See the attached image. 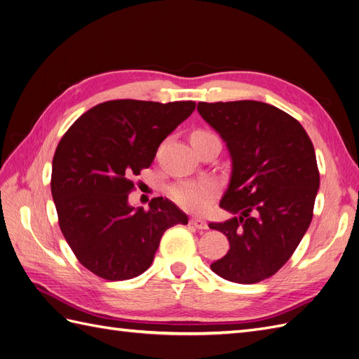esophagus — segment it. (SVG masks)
<instances>
[{"instance_id": "34e87169", "label": "esophagus", "mask_w": 359, "mask_h": 359, "mask_svg": "<svg viewBox=\"0 0 359 359\" xmlns=\"http://www.w3.org/2000/svg\"><path fill=\"white\" fill-rule=\"evenodd\" d=\"M190 224L196 227V229H201V231L208 229V223H206L203 219H198V217H194V219H191Z\"/></svg>"}]
</instances>
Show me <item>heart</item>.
<instances>
[{"instance_id": "obj_1", "label": "heart", "mask_w": 359, "mask_h": 359, "mask_svg": "<svg viewBox=\"0 0 359 359\" xmlns=\"http://www.w3.org/2000/svg\"><path fill=\"white\" fill-rule=\"evenodd\" d=\"M212 135L205 130H196L191 135V137L196 136H206ZM170 198L173 202L182 206L184 210L190 211H205L211 205L212 199L217 196V186L210 181H201V182H184L173 186L170 189Z\"/></svg>"}]
</instances>
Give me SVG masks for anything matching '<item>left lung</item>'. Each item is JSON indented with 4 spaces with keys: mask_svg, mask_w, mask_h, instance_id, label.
I'll return each instance as SVG.
<instances>
[{
    "mask_svg": "<svg viewBox=\"0 0 359 359\" xmlns=\"http://www.w3.org/2000/svg\"><path fill=\"white\" fill-rule=\"evenodd\" d=\"M198 111L232 158L220 206L235 215L210 223L231 248L211 269L233 283H259L287 262L311 223L319 190L313 144L295 118L273 104L201 102Z\"/></svg>",
    "mask_w": 359,
    "mask_h": 359,
    "instance_id": "8db88e82",
    "label": "left lung"
}]
</instances>
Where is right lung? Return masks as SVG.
Returning a JSON list of instances; mask_svg holds the SVG:
<instances>
[{"mask_svg": "<svg viewBox=\"0 0 359 359\" xmlns=\"http://www.w3.org/2000/svg\"><path fill=\"white\" fill-rule=\"evenodd\" d=\"M194 107V102H104L61 137L52 160V198L64 238L93 274L111 281L140 276L165 231L189 223L166 198H154L145 211L130 206L128 194L132 177L151 166L160 144Z\"/></svg>", "mask_w": 359, "mask_h": 359, "instance_id": "obj_1", "label": "right lung"}]
</instances>
